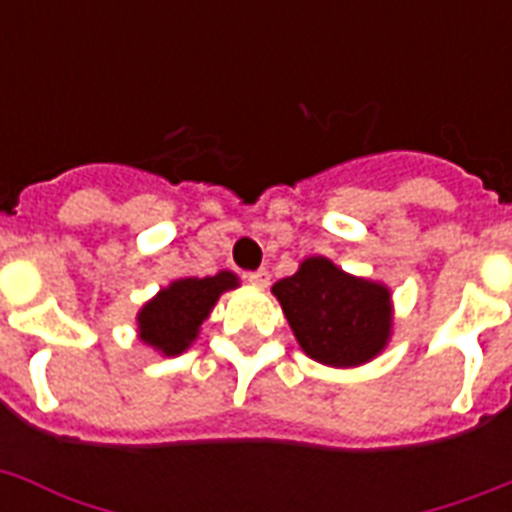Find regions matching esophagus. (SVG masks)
<instances>
[{"label": "esophagus", "instance_id": "34e87169", "mask_svg": "<svg viewBox=\"0 0 512 512\" xmlns=\"http://www.w3.org/2000/svg\"><path fill=\"white\" fill-rule=\"evenodd\" d=\"M249 284H255V287H268V281H271V273L265 271V268H257V271L247 273Z\"/></svg>", "mask_w": 512, "mask_h": 512}]
</instances>
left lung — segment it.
Listing matches in <instances>:
<instances>
[{"instance_id": "obj_1", "label": "left lung", "mask_w": 512, "mask_h": 512, "mask_svg": "<svg viewBox=\"0 0 512 512\" xmlns=\"http://www.w3.org/2000/svg\"><path fill=\"white\" fill-rule=\"evenodd\" d=\"M300 348L329 366L377 356L390 335V292L353 279L324 257H308L295 276L273 284Z\"/></svg>"}]
</instances>
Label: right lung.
Listing matches in <instances>:
<instances>
[{
	"label": "right lung",
	"instance_id": "1",
	"mask_svg": "<svg viewBox=\"0 0 512 512\" xmlns=\"http://www.w3.org/2000/svg\"><path fill=\"white\" fill-rule=\"evenodd\" d=\"M236 287V276L220 271L207 279H180L162 289L140 311V340L154 345L167 356L183 353L207 319L217 297Z\"/></svg>",
	"mask_w": 512,
	"mask_h": 512
}]
</instances>
